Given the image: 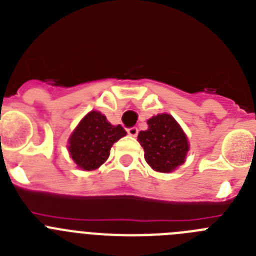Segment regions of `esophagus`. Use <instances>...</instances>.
<instances>
[{
  "mask_svg": "<svg viewBox=\"0 0 256 256\" xmlns=\"http://www.w3.org/2000/svg\"><path fill=\"white\" fill-rule=\"evenodd\" d=\"M126 133L130 136V137H136V136L138 134V130H137V126H130L126 130Z\"/></svg>",
  "mask_w": 256,
  "mask_h": 256,
  "instance_id": "esophagus-1",
  "label": "esophagus"
}]
</instances>
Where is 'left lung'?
Segmentation results:
<instances>
[{"mask_svg":"<svg viewBox=\"0 0 256 256\" xmlns=\"http://www.w3.org/2000/svg\"><path fill=\"white\" fill-rule=\"evenodd\" d=\"M148 128L138 133L144 160L156 172L169 173L182 165L190 150L187 137L169 114H158L148 120Z\"/></svg>","mask_w":256,"mask_h":256,"instance_id":"8db88e82","label":"left lung"}]
</instances>
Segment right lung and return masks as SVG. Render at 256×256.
I'll use <instances>...</instances> for the list:
<instances>
[{
  "instance_id": "1",
  "label": "right lung",
  "mask_w": 256,
  "mask_h": 256,
  "mask_svg": "<svg viewBox=\"0 0 256 256\" xmlns=\"http://www.w3.org/2000/svg\"><path fill=\"white\" fill-rule=\"evenodd\" d=\"M126 134L123 126H112L100 112H90L69 138L72 159L83 170H94L108 160L112 144Z\"/></svg>"
}]
</instances>
